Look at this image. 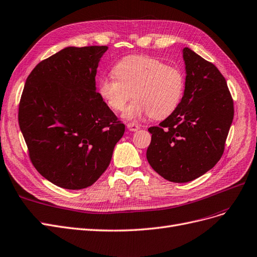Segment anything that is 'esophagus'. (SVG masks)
I'll return each instance as SVG.
<instances>
[{"label":"esophagus","instance_id":"34e87169","mask_svg":"<svg viewBox=\"0 0 257 257\" xmlns=\"http://www.w3.org/2000/svg\"><path fill=\"white\" fill-rule=\"evenodd\" d=\"M127 128L130 131H138L140 129V125H138V123H135V122H128Z\"/></svg>","mask_w":257,"mask_h":257}]
</instances>
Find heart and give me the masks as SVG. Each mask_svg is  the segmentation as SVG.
<instances>
[{"instance_id":"1","label":"heart","mask_w":257,"mask_h":257,"mask_svg":"<svg viewBox=\"0 0 257 257\" xmlns=\"http://www.w3.org/2000/svg\"><path fill=\"white\" fill-rule=\"evenodd\" d=\"M112 77L98 81V93L113 111H122L135 97L122 116L138 120L146 115L155 119L169 117L185 92V76L177 67L167 66L147 55L126 56L113 67Z\"/></svg>"}]
</instances>
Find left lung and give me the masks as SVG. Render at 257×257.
I'll return each mask as SVG.
<instances>
[{
    "label": "left lung",
    "mask_w": 257,
    "mask_h": 257,
    "mask_svg": "<svg viewBox=\"0 0 257 257\" xmlns=\"http://www.w3.org/2000/svg\"><path fill=\"white\" fill-rule=\"evenodd\" d=\"M183 56V99L158 127L148 129L146 152L151 167L172 183H188L218 163L234 118L233 98L219 69L189 48Z\"/></svg>",
    "instance_id": "obj_1"
}]
</instances>
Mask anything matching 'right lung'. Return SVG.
I'll use <instances>...</instances> for the list:
<instances>
[{"label":"right lung","mask_w":257,"mask_h":257,"mask_svg":"<svg viewBox=\"0 0 257 257\" xmlns=\"http://www.w3.org/2000/svg\"><path fill=\"white\" fill-rule=\"evenodd\" d=\"M106 50L67 47L37 64L26 81L19 126L33 165L57 187L92 186L125 132L96 92L97 67Z\"/></svg>","instance_id":"right-lung-1"}]
</instances>
